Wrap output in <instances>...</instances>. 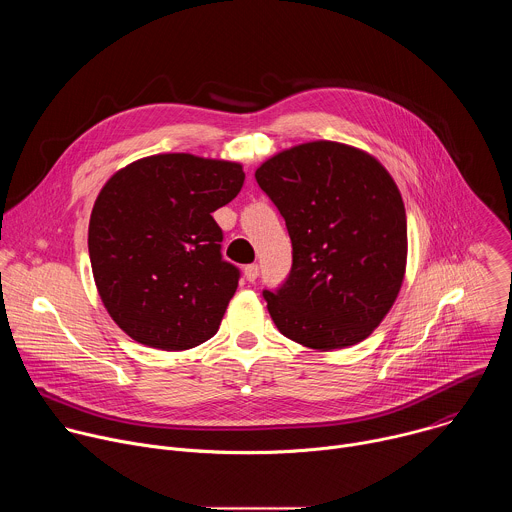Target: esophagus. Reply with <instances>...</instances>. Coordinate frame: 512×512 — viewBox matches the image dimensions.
Instances as JSON below:
<instances>
[{"mask_svg": "<svg viewBox=\"0 0 512 512\" xmlns=\"http://www.w3.org/2000/svg\"><path fill=\"white\" fill-rule=\"evenodd\" d=\"M257 277H259V265H257V263L247 265V267H245V279L253 283Z\"/></svg>", "mask_w": 512, "mask_h": 512, "instance_id": "esophagus-1", "label": "esophagus"}]
</instances>
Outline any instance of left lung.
I'll return each mask as SVG.
<instances>
[{"mask_svg": "<svg viewBox=\"0 0 512 512\" xmlns=\"http://www.w3.org/2000/svg\"><path fill=\"white\" fill-rule=\"evenodd\" d=\"M255 180L294 249L285 283L263 291L277 330L314 350L371 336L407 263V216L391 174L371 154L322 139L275 154Z\"/></svg>", "mask_w": 512, "mask_h": 512, "instance_id": "8db88e82", "label": "left lung"}]
</instances>
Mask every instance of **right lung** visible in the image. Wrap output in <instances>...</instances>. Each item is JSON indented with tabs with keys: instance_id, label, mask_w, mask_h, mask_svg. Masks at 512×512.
I'll use <instances>...</instances> for the list:
<instances>
[{
	"instance_id": "right-lung-1",
	"label": "right lung",
	"mask_w": 512,
	"mask_h": 512,
	"mask_svg": "<svg viewBox=\"0 0 512 512\" xmlns=\"http://www.w3.org/2000/svg\"><path fill=\"white\" fill-rule=\"evenodd\" d=\"M237 162L158 154L115 172L89 223L103 306L135 342L188 350L212 338L239 285L212 212L243 188Z\"/></svg>"
}]
</instances>
